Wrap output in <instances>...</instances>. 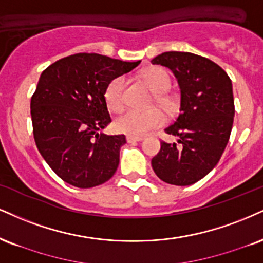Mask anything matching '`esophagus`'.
<instances>
[{
	"label": "esophagus",
	"mask_w": 263,
	"mask_h": 263,
	"mask_svg": "<svg viewBox=\"0 0 263 263\" xmlns=\"http://www.w3.org/2000/svg\"><path fill=\"white\" fill-rule=\"evenodd\" d=\"M126 140H127L128 143H135V142H140L143 140V137H135V136H127L126 137Z\"/></svg>",
	"instance_id": "obj_1"
}]
</instances>
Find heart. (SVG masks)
I'll return each mask as SVG.
<instances>
[{"label":"heart","instance_id":"heart-1","mask_svg":"<svg viewBox=\"0 0 263 263\" xmlns=\"http://www.w3.org/2000/svg\"><path fill=\"white\" fill-rule=\"evenodd\" d=\"M143 80L147 82L152 90L156 91L154 99L166 111H173L178 106V100L172 94H167L166 89L170 85V77L160 67H153L143 73ZM123 89L125 78L116 77L109 82L104 91L106 105L112 111H119L123 105ZM165 122L164 114L157 107L149 109H126L120 114L114 121L118 131L128 136L140 137L149 132L151 129L159 127Z\"/></svg>","mask_w":263,"mask_h":263}]
</instances>
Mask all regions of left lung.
I'll list each match as a JSON object with an SVG mask.
<instances>
[{
	"label": "left lung",
	"mask_w": 263,
	"mask_h": 263,
	"mask_svg": "<svg viewBox=\"0 0 263 263\" xmlns=\"http://www.w3.org/2000/svg\"><path fill=\"white\" fill-rule=\"evenodd\" d=\"M152 63L172 69L181 91V112L165 128L178 136L180 147L163 141L152 167L164 182L192 185L217 165L229 141L235 114L232 81L217 63L191 52H163Z\"/></svg>",
	"instance_id": "obj_1"
}]
</instances>
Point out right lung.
<instances>
[{
    "mask_svg": "<svg viewBox=\"0 0 263 263\" xmlns=\"http://www.w3.org/2000/svg\"><path fill=\"white\" fill-rule=\"evenodd\" d=\"M140 63L82 52L43 71L30 101L34 140L63 181L89 189L112 178L126 137L99 134L111 122L104 91Z\"/></svg>",
    "mask_w": 263,
    "mask_h": 263,
    "instance_id": "obj_1",
    "label": "right lung"
}]
</instances>
